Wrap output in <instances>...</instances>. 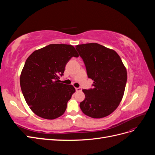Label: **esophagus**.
<instances>
[{"mask_svg":"<svg viewBox=\"0 0 155 155\" xmlns=\"http://www.w3.org/2000/svg\"><path fill=\"white\" fill-rule=\"evenodd\" d=\"M76 90L77 92H81L82 91V88L81 87H78V88H76Z\"/></svg>","mask_w":155,"mask_h":155,"instance_id":"34e87169","label":"esophagus"}]
</instances>
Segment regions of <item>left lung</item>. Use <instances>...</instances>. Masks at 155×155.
<instances>
[{"label":"left lung","mask_w":155,"mask_h":155,"mask_svg":"<svg viewBox=\"0 0 155 155\" xmlns=\"http://www.w3.org/2000/svg\"><path fill=\"white\" fill-rule=\"evenodd\" d=\"M76 48L85 63L93 88L83 89L85 98L79 104L82 112L93 118H101L120 105L127 83V70L119 55L97 43L78 45Z\"/></svg>","instance_id":"8db88e82"}]
</instances>
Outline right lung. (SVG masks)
Instances as JSON below:
<instances>
[{"label":"right lung","mask_w":155,"mask_h":155,"mask_svg":"<svg viewBox=\"0 0 155 155\" xmlns=\"http://www.w3.org/2000/svg\"><path fill=\"white\" fill-rule=\"evenodd\" d=\"M79 56L72 45L51 44L37 50L26 59L20 77L22 94L38 116L54 120L62 116L76 92L71 85L59 83L67 63Z\"/></svg>","instance_id":"1"}]
</instances>
